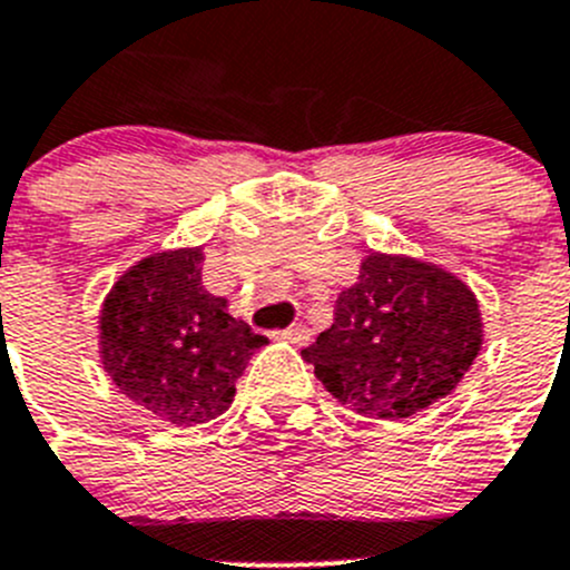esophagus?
Returning <instances> with one entry per match:
<instances>
[{
  "label": "esophagus",
  "instance_id": "34e87169",
  "mask_svg": "<svg viewBox=\"0 0 570 570\" xmlns=\"http://www.w3.org/2000/svg\"><path fill=\"white\" fill-rule=\"evenodd\" d=\"M278 337L289 340V343H295V345H306V343H309V328H306V326H289V328H284Z\"/></svg>",
  "mask_w": 570,
  "mask_h": 570
}]
</instances>
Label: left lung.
<instances>
[{"label": "left lung", "mask_w": 570, "mask_h": 570, "mask_svg": "<svg viewBox=\"0 0 570 570\" xmlns=\"http://www.w3.org/2000/svg\"><path fill=\"white\" fill-rule=\"evenodd\" d=\"M481 345L478 297L459 275L368 253L357 284L340 292L334 323L301 357L348 411L399 422L450 396Z\"/></svg>", "instance_id": "obj_1"}]
</instances>
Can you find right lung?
Here are the masks:
<instances>
[{
	"label": "right lung",
	"mask_w": 570,
	"mask_h": 570,
	"mask_svg": "<svg viewBox=\"0 0 570 570\" xmlns=\"http://www.w3.org/2000/svg\"><path fill=\"white\" fill-rule=\"evenodd\" d=\"M205 249L151 253L126 269L98 317L100 363L120 393L174 428L222 416L264 334L202 286Z\"/></svg>",
	"instance_id": "add662e5"
}]
</instances>
